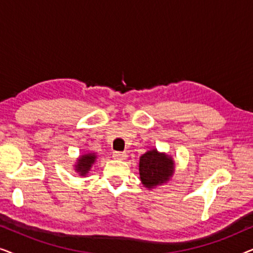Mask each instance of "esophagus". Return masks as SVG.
I'll return each mask as SVG.
<instances>
[{"label":"esophagus","mask_w":253,"mask_h":253,"mask_svg":"<svg viewBox=\"0 0 253 253\" xmlns=\"http://www.w3.org/2000/svg\"><path fill=\"white\" fill-rule=\"evenodd\" d=\"M113 157L117 159V160H126V152H114Z\"/></svg>","instance_id":"1"}]
</instances>
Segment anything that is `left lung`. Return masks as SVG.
Segmentation results:
<instances>
[{
  "label": "left lung",
  "mask_w": 253,
  "mask_h": 253,
  "mask_svg": "<svg viewBox=\"0 0 253 253\" xmlns=\"http://www.w3.org/2000/svg\"><path fill=\"white\" fill-rule=\"evenodd\" d=\"M139 171L143 184L151 189L154 185L168 181L174 171V162L168 155L152 150L140 157Z\"/></svg>",
  "instance_id": "8db88e82"
}]
</instances>
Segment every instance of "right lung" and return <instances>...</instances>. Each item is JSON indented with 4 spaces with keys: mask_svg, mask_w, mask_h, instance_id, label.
I'll use <instances>...</instances> for the list:
<instances>
[{
    "mask_svg": "<svg viewBox=\"0 0 253 253\" xmlns=\"http://www.w3.org/2000/svg\"><path fill=\"white\" fill-rule=\"evenodd\" d=\"M95 160V155L89 153V154H85V155H82L81 158L78 159V165L76 166V170L79 171V174L82 176L86 175L89 170V168H91V166L93 165V162Z\"/></svg>",
    "mask_w": 253,
    "mask_h": 253,
    "instance_id": "obj_1",
    "label": "right lung"
}]
</instances>
